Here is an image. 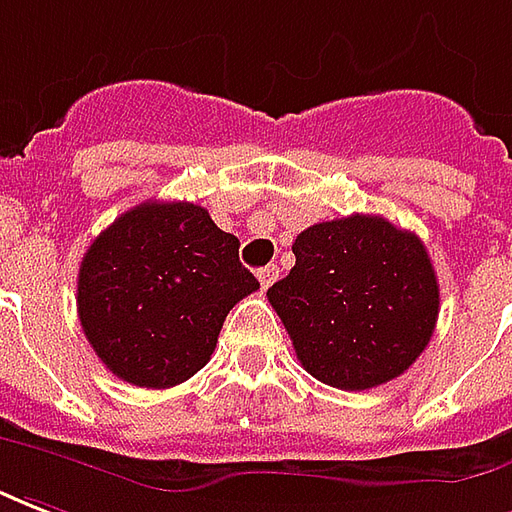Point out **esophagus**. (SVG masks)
I'll use <instances>...</instances> for the list:
<instances>
[{
  "mask_svg": "<svg viewBox=\"0 0 512 512\" xmlns=\"http://www.w3.org/2000/svg\"><path fill=\"white\" fill-rule=\"evenodd\" d=\"M278 273H281V270H278V264H267V267H262V270H259V284H262V289H270V286L275 284V278H278Z\"/></svg>",
  "mask_w": 512,
  "mask_h": 512,
  "instance_id": "34e87169",
  "label": "esophagus"
}]
</instances>
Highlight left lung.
Returning a JSON list of instances; mask_svg holds the SVG:
<instances>
[{
  "mask_svg": "<svg viewBox=\"0 0 512 512\" xmlns=\"http://www.w3.org/2000/svg\"><path fill=\"white\" fill-rule=\"evenodd\" d=\"M295 267L267 289L297 361L333 389L400 378L436 331L438 281L422 239L350 215L297 234Z\"/></svg>",
  "mask_w": 512,
  "mask_h": 512,
  "instance_id": "1",
  "label": "left lung"
}]
</instances>
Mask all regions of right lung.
<instances>
[{"instance_id":"add662e5","label":"right lung","mask_w":512,"mask_h":512,"mask_svg":"<svg viewBox=\"0 0 512 512\" xmlns=\"http://www.w3.org/2000/svg\"><path fill=\"white\" fill-rule=\"evenodd\" d=\"M256 289L239 239L204 206L146 201L93 239L79 264L76 308L112 375L170 389L204 369L228 311Z\"/></svg>"}]
</instances>
